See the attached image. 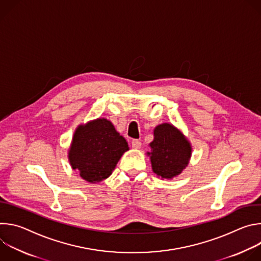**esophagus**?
I'll return each mask as SVG.
<instances>
[{"label":"esophagus","mask_w":261,"mask_h":261,"mask_svg":"<svg viewBox=\"0 0 261 261\" xmlns=\"http://www.w3.org/2000/svg\"><path fill=\"white\" fill-rule=\"evenodd\" d=\"M131 144H132V147H133V148H139V147L141 146V142H140V140H138V139H133V140L131 141Z\"/></svg>","instance_id":"obj_1"}]
</instances>
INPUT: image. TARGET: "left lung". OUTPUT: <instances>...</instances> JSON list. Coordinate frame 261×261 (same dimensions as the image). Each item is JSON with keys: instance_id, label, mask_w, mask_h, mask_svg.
I'll return each instance as SVG.
<instances>
[{"instance_id": "left-lung-1", "label": "left lung", "mask_w": 261, "mask_h": 261, "mask_svg": "<svg viewBox=\"0 0 261 261\" xmlns=\"http://www.w3.org/2000/svg\"><path fill=\"white\" fill-rule=\"evenodd\" d=\"M151 142V162L153 171L162 178H172L178 175L188 165L191 146L188 140L172 125L162 124L154 131Z\"/></svg>"}]
</instances>
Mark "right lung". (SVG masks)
I'll return each instance as SVG.
<instances>
[{
    "label": "right lung",
    "mask_w": 261,
    "mask_h": 261,
    "mask_svg": "<svg viewBox=\"0 0 261 261\" xmlns=\"http://www.w3.org/2000/svg\"><path fill=\"white\" fill-rule=\"evenodd\" d=\"M128 143L105 119L80 126L74 133L69 160L73 169L91 182L101 181L113 173Z\"/></svg>",
    "instance_id": "add662e5"
}]
</instances>
